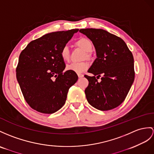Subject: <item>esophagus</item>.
<instances>
[{
  "mask_svg": "<svg viewBox=\"0 0 154 154\" xmlns=\"http://www.w3.org/2000/svg\"><path fill=\"white\" fill-rule=\"evenodd\" d=\"M78 77H79V78H80L84 77V74H80V73H78Z\"/></svg>",
  "mask_w": 154,
  "mask_h": 154,
  "instance_id": "obj_1",
  "label": "esophagus"
}]
</instances>
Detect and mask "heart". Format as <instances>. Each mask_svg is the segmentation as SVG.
<instances>
[{"label": "heart", "mask_w": 154, "mask_h": 154, "mask_svg": "<svg viewBox=\"0 0 154 154\" xmlns=\"http://www.w3.org/2000/svg\"><path fill=\"white\" fill-rule=\"evenodd\" d=\"M76 45L85 51V54L84 55V58L89 59L91 57V51L93 47V45L91 40L88 38H85V37H82V38H79L76 41ZM60 55H61V57L63 61H69L70 58V51L69 48L67 46H63L61 49V51H60ZM89 63L87 61L76 62L67 65L66 69L67 70L72 71V72L76 73H81L87 69Z\"/></svg>", "instance_id": "1"}]
</instances>
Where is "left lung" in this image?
Listing matches in <instances>:
<instances>
[{
  "label": "left lung",
  "instance_id": "obj_1",
  "mask_svg": "<svg viewBox=\"0 0 154 154\" xmlns=\"http://www.w3.org/2000/svg\"><path fill=\"white\" fill-rule=\"evenodd\" d=\"M79 31L92 41L97 54L88 71L94 76H84L89 81L85 89L86 99L98 110L113 109L124 101L134 82L133 54L121 38L105 30L82 29Z\"/></svg>",
  "mask_w": 154,
  "mask_h": 154
}]
</instances>
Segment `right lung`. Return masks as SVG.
<instances>
[{
	"label": "right lung",
	"instance_id": "right-lung-1",
	"mask_svg": "<svg viewBox=\"0 0 154 154\" xmlns=\"http://www.w3.org/2000/svg\"><path fill=\"white\" fill-rule=\"evenodd\" d=\"M78 29L46 34L31 41L21 52L16 78L24 99L32 109L53 114L65 103L69 88L78 80L76 72L66 70L60 55Z\"/></svg>",
	"mask_w": 154,
	"mask_h": 154
}]
</instances>
